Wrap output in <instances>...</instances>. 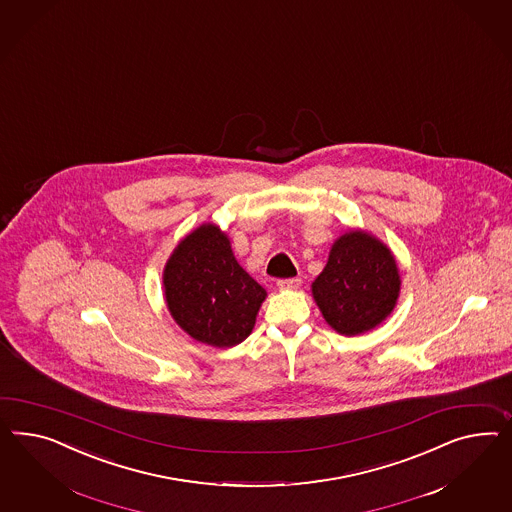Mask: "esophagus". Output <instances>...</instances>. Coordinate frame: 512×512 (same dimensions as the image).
<instances>
[{
  "mask_svg": "<svg viewBox=\"0 0 512 512\" xmlns=\"http://www.w3.org/2000/svg\"><path fill=\"white\" fill-rule=\"evenodd\" d=\"M302 285V279L300 277H292V279H279L277 281V287L281 291H298Z\"/></svg>",
  "mask_w": 512,
  "mask_h": 512,
  "instance_id": "34e87169",
  "label": "esophagus"
}]
</instances>
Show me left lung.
I'll use <instances>...</instances> for the list:
<instances>
[{
  "label": "left lung",
  "instance_id": "obj_1",
  "mask_svg": "<svg viewBox=\"0 0 512 512\" xmlns=\"http://www.w3.org/2000/svg\"><path fill=\"white\" fill-rule=\"evenodd\" d=\"M401 283L393 251L363 229H348L333 242L311 294L328 326L354 337L371 332L393 313Z\"/></svg>",
  "mask_w": 512,
  "mask_h": 512
}]
</instances>
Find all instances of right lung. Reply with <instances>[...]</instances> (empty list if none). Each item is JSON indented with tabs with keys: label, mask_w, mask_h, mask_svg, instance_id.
<instances>
[{
	"label": "right lung",
	"mask_w": 512,
	"mask_h": 512,
	"mask_svg": "<svg viewBox=\"0 0 512 512\" xmlns=\"http://www.w3.org/2000/svg\"><path fill=\"white\" fill-rule=\"evenodd\" d=\"M167 309L197 343L240 345L253 332L266 291L238 264L231 238L208 221L177 244L164 266Z\"/></svg>",
	"instance_id": "1"
}]
</instances>
